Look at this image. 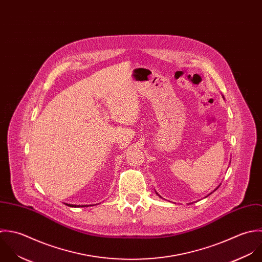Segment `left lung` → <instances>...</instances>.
<instances>
[{"instance_id":"1","label":"left lung","mask_w":262,"mask_h":262,"mask_svg":"<svg viewBox=\"0 0 262 262\" xmlns=\"http://www.w3.org/2000/svg\"><path fill=\"white\" fill-rule=\"evenodd\" d=\"M216 189H217V188H216ZM216 189H215V190H216Z\"/></svg>"}]
</instances>
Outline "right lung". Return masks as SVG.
I'll return each instance as SVG.
<instances>
[{
	"label": "right lung",
	"mask_w": 262,
	"mask_h": 262,
	"mask_svg": "<svg viewBox=\"0 0 262 262\" xmlns=\"http://www.w3.org/2000/svg\"><path fill=\"white\" fill-rule=\"evenodd\" d=\"M67 205H68V206H71V207H73V206H74V207H80V206L83 207V206H85V205H73V204H67Z\"/></svg>",
	"instance_id": "add662e5"
}]
</instances>
